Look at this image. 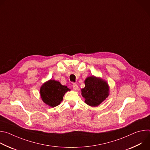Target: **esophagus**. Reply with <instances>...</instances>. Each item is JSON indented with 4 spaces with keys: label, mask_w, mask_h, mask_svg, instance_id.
<instances>
[{
    "label": "esophagus",
    "mask_w": 150,
    "mask_h": 150,
    "mask_svg": "<svg viewBox=\"0 0 150 150\" xmlns=\"http://www.w3.org/2000/svg\"><path fill=\"white\" fill-rule=\"evenodd\" d=\"M72 86H73V89L74 91H77L78 90V86L76 83H74Z\"/></svg>",
    "instance_id": "obj_1"
}]
</instances>
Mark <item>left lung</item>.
<instances>
[{
    "label": "left lung",
    "mask_w": 150,
    "mask_h": 150,
    "mask_svg": "<svg viewBox=\"0 0 150 150\" xmlns=\"http://www.w3.org/2000/svg\"><path fill=\"white\" fill-rule=\"evenodd\" d=\"M84 83L85 87L81 89V95L85 98V103L88 105L97 107L108 97L109 85L101 78L88 76Z\"/></svg>",
    "instance_id": "left-lung-1"
}]
</instances>
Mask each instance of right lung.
<instances>
[{
  "instance_id": "add662e5",
  "label": "right lung",
  "mask_w": 150,
  "mask_h": 150,
  "mask_svg": "<svg viewBox=\"0 0 150 150\" xmlns=\"http://www.w3.org/2000/svg\"><path fill=\"white\" fill-rule=\"evenodd\" d=\"M65 85L54 79H50L42 84L40 89L41 98L46 104L51 108L60 104L65 93L70 91Z\"/></svg>"
}]
</instances>
